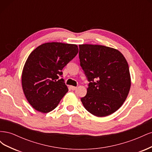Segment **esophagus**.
Instances as JSON below:
<instances>
[{"instance_id": "obj_1", "label": "esophagus", "mask_w": 152, "mask_h": 152, "mask_svg": "<svg viewBox=\"0 0 152 152\" xmlns=\"http://www.w3.org/2000/svg\"><path fill=\"white\" fill-rule=\"evenodd\" d=\"M70 89H71L72 91H74V90H75V89L77 88V87L73 86H70Z\"/></svg>"}]
</instances>
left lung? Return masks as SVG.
I'll return each mask as SVG.
<instances>
[{
  "mask_svg": "<svg viewBox=\"0 0 152 152\" xmlns=\"http://www.w3.org/2000/svg\"><path fill=\"white\" fill-rule=\"evenodd\" d=\"M79 49L80 66L90 82L81 102L93 115H110L122 107L129 93L128 63L124 55L112 48L80 44Z\"/></svg>",
  "mask_w": 152,
  "mask_h": 152,
  "instance_id": "1",
  "label": "left lung"
}]
</instances>
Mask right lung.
I'll return each mask as SVG.
<instances>
[{"label": "right lung", "instance_id": "add662e5", "mask_svg": "<svg viewBox=\"0 0 152 152\" xmlns=\"http://www.w3.org/2000/svg\"><path fill=\"white\" fill-rule=\"evenodd\" d=\"M79 52L76 44L48 42L39 45L27 58L23 69V91L37 111L48 113L56 108L68 91L61 70Z\"/></svg>", "mask_w": 152, "mask_h": 152}]
</instances>
